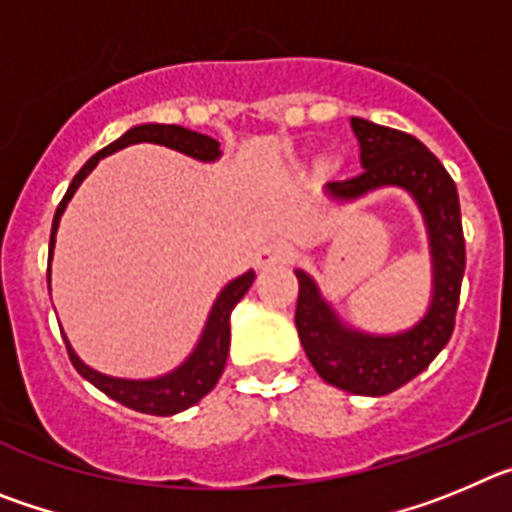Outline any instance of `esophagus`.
Returning a JSON list of instances; mask_svg holds the SVG:
<instances>
[{
	"label": "esophagus",
	"instance_id": "34e87169",
	"mask_svg": "<svg viewBox=\"0 0 512 512\" xmlns=\"http://www.w3.org/2000/svg\"><path fill=\"white\" fill-rule=\"evenodd\" d=\"M292 259V246L287 241H266L256 251V266L259 269H271V266L287 264Z\"/></svg>",
	"mask_w": 512,
	"mask_h": 512
}]
</instances>
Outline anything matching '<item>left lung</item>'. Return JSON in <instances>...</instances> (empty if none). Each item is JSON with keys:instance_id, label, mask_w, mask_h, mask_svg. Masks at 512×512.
<instances>
[{"instance_id": "left-lung-1", "label": "left lung", "mask_w": 512, "mask_h": 512, "mask_svg": "<svg viewBox=\"0 0 512 512\" xmlns=\"http://www.w3.org/2000/svg\"><path fill=\"white\" fill-rule=\"evenodd\" d=\"M361 146V174L346 182H330L333 200L351 202L382 187L413 194L423 212L433 261V297L425 318L395 336H372L348 328L323 300L318 284L297 269L295 325L302 348L315 372L328 384L351 395H390L418 377L454 333L461 279L467 266L464 230L456 184L443 164L413 135L351 117Z\"/></svg>"}]
</instances>
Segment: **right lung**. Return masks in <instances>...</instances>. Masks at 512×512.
<instances>
[{
	"label": "right lung",
	"instance_id": "right-lung-1",
	"mask_svg": "<svg viewBox=\"0 0 512 512\" xmlns=\"http://www.w3.org/2000/svg\"><path fill=\"white\" fill-rule=\"evenodd\" d=\"M133 143H156V146L174 148L179 153H187V156L197 158V161H215L220 156V143L210 135L194 133V130L182 128V125H156V122H148V125H135L128 133L117 138L115 143L104 146L102 151L94 153L87 164L81 166L79 174L74 176V182L69 184L66 194H63L61 205L56 207V215H53V228H51V256L53 246H56V230L61 223V215L69 205V200L74 197V192L79 189V184L92 174L94 166L102 161L104 156L120 151V148H128ZM256 274L246 271L243 277L233 279L228 287L217 295L215 305L210 310V318H207L205 330H202L200 343L194 346V351L189 354V359L182 366H176L174 372L164 374V377L156 379H117L107 377V374L94 372L92 366H87L84 361L76 356V351L71 348V343L66 341V351H69V359L74 364L76 372L84 379L102 390L104 395L117 400L120 405L130 410H138V413L146 415H174L182 413V410L192 408L194 402H200L207 392L212 390L220 379L225 369V361H228V348H230V312L238 302L243 300V295L248 292V287L253 284ZM48 282H51V266H48Z\"/></svg>",
	"mask_w": 512,
	"mask_h": 512
}]
</instances>
